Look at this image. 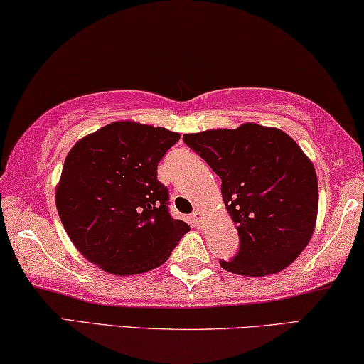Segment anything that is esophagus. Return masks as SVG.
<instances>
[{"label": "esophagus", "mask_w": 364, "mask_h": 364, "mask_svg": "<svg viewBox=\"0 0 364 364\" xmlns=\"http://www.w3.org/2000/svg\"><path fill=\"white\" fill-rule=\"evenodd\" d=\"M192 220H193V224L196 227H201L203 225V213L201 211H195L192 214Z\"/></svg>", "instance_id": "1"}]
</instances>
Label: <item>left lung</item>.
<instances>
[{"label":"left lung","mask_w":364,"mask_h":364,"mask_svg":"<svg viewBox=\"0 0 364 364\" xmlns=\"http://www.w3.org/2000/svg\"><path fill=\"white\" fill-rule=\"evenodd\" d=\"M222 178V198L240 235V251L220 260L243 277L275 275L301 256L315 232L318 178L314 163L278 127L245 123L237 129L183 134Z\"/></svg>","instance_id":"obj_1"}]
</instances>
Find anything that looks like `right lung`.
I'll return each mask as SVG.
<instances>
[{
	"mask_svg": "<svg viewBox=\"0 0 364 364\" xmlns=\"http://www.w3.org/2000/svg\"><path fill=\"white\" fill-rule=\"evenodd\" d=\"M181 134L137 121H114L68 151L55 206L76 250L107 273L137 275L169 259L190 227L169 214L156 178L159 159Z\"/></svg>",
	"mask_w": 364,
	"mask_h": 364,
	"instance_id": "add662e5",
	"label": "right lung"
}]
</instances>
